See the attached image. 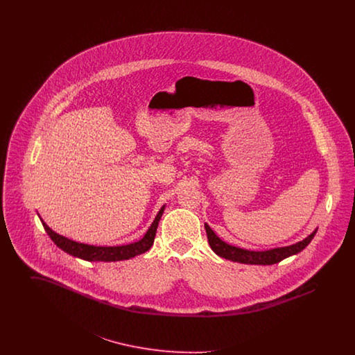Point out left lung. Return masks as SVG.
<instances>
[{"mask_svg": "<svg viewBox=\"0 0 355 355\" xmlns=\"http://www.w3.org/2000/svg\"><path fill=\"white\" fill-rule=\"evenodd\" d=\"M205 229H206V234H207V239H209V245H210V248L214 253L220 255L222 258L230 259L233 262L248 263V265H274V263H278L287 257H291L294 254L302 252L304 248L311 242V239L314 238L315 233H317V229H315L310 236H306L302 241H300L294 245H290V246L275 248V249L265 250V252H253V250L241 249V248H236V246L223 242L220 236H216V233L210 229V226L207 223H205Z\"/></svg>", "mask_w": 355, "mask_h": 355, "instance_id": "8db88e82", "label": "left lung"}]
</instances>
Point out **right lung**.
I'll return each mask as SVG.
<instances>
[{
  "instance_id": "right-lung-1",
  "label": "right lung",
  "mask_w": 355,
  "mask_h": 355,
  "mask_svg": "<svg viewBox=\"0 0 355 355\" xmlns=\"http://www.w3.org/2000/svg\"><path fill=\"white\" fill-rule=\"evenodd\" d=\"M165 210V205L161 207V210L158 211L155 220H153L149 230L146 232V234L144 236L142 239L137 241L135 243H129V245H122V246H93V245H86V243H80L76 241H71L67 236H60L55 232H53L51 227L41 220L45 232L48 233V236H51V241L64 252L73 255V257H78L85 261H102V262H116V261H123V259H130L135 255L145 253L152 248L153 242H154V236L155 232L158 227V222L162 217V213Z\"/></svg>"
}]
</instances>
